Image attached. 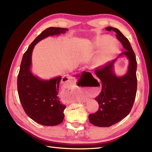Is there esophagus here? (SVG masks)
<instances>
[{
  "label": "esophagus",
  "instance_id": "esophagus-1",
  "mask_svg": "<svg viewBox=\"0 0 152 152\" xmlns=\"http://www.w3.org/2000/svg\"><path fill=\"white\" fill-rule=\"evenodd\" d=\"M75 79H73V78H72V80H71L72 82H75ZM85 101H86L85 99H82V100H81V102H85Z\"/></svg>",
  "mask_w": 152,
  "mask_h": 152
}]
</instances>
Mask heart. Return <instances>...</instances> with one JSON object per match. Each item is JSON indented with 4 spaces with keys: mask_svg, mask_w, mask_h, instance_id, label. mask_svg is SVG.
I'll list each match as a JSON object with an SVG mask.
<instances>
[{
    "mask_svg": "<svg viewBox=\"0 0 152 152\" xmlns=\"http://www.w3.org/2000/svg\"><path fill=\"white\" fill-rule=\"evenodd\" d=\"M102 48L94 58L96 66H102L108 62L118 51V44L115 40H109L108 37H102L96 42V47Z\"/></svg>",
    "mask_w": 152,
    "mask_h": 152,
    "instance_id": "b5f03b06",
    "label": "heart"
}]
</instances>
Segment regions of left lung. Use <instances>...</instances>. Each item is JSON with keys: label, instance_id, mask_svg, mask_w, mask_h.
Returning a JSON list of instances; mask_svg holds the SVG:
<instances>
[{"label": "left lung", "instance_id": "8db88e82", "mask_svg": "<svg viewBox=\"0 0 152 152\" xmlns=\"http://www.w3.org/2000/svg\"><path fill=\"white\" fill-rule=\"evenodd\" d=\"M105 30L115 32L117 39L126 49L119 56H126L129 64L127 73L122 77H117L113 72L117 59L95 69L96 76L102 82V89L95 98L99 104L98 110L90 114L89 119L92 124L98 127H110L125 118L132 108L137 91V61L129 41L117 28L110 26Z\"/></svg>", "mask_w": 152, "mask_h": 152}]
</instances>
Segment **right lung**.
Instances as JSON below:
<instances>
[{"instance_id":"add662e5","label":"right lung","mask_w":152,"mask_h":152,"mask_svg":"<svg viewBox=\"0 0 152 152\" xmlns=\"http://www.w3.org/2000/svg\"><path fill=\"white\" fill-rule=\"evenodd\" d=\"M67 30L65 28L49 27L37 37L23 54L18 75V92L23 108L32 120L44 126L58 125L65 117L66 106L61 103L58 96L61 77L44 80L32 74L31 53L40 40L50 35L65 34Z\"/></svg>"}]
</instances>
